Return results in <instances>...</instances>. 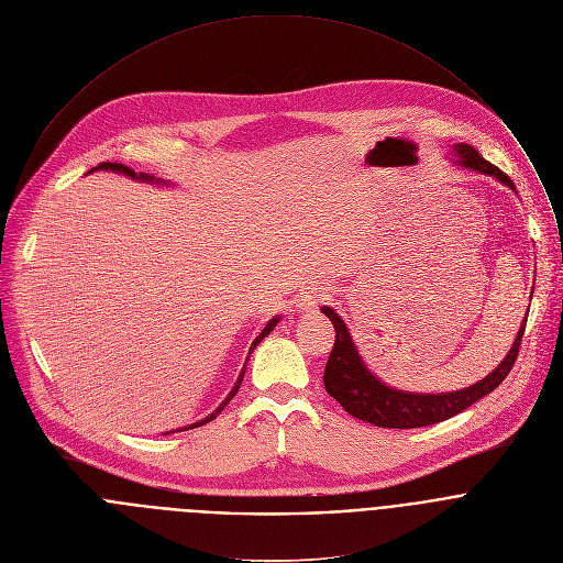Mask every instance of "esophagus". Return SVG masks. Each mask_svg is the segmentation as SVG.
<instances>
[{"instance_id":"1","label":"esophagus","mask_w":563,"mask_h":563,"mask_svg":"<svg viewBox=\"0 0 563 563\" xmlns=\"http://www.w3.org/2000/svg\"><path fill=\"white\" fill-rule=\"evenodd\" d=\"M328 297V290L325 288H306L303 292H301V297H299V308H303V310H310V308H314V306H319L323 299Z\"/></svg>"}]
</instances>
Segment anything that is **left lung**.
<instances>
[{
  "instance_id": "left-lung-1",
  "label": "left lung",
  "mask_w": 563,
  "mask_h": 563,
  "mask_svg": "<svg viewBox=\"0 0 563 563\" xmlns=\"http://www.w3.org/2000/svg\"><path fill=\"white\" fill-rule=\"evenodd\" d=\"M453 152L462 167L493 176L501 185H508L510 189H515L512 180L501 169H497L495 165L484 161L471 145H464V143L453 145ZM321 312L332 321L334 332H336L334 345L328 356L325 372H323L325 391L350 416L372 422L376 427H389V429H413V427H427V424L442 422V420L460 413L462 409L471 407L486 394H490L512 369V363L517 358L519 343L523 336V328H526V319H523L504 361L488 376L477 380L475 385L457 389V391H449V394H413V391H402V389L380 383L365 367L341 317L328 306H323Z\"/></svg>"
}]
</instances>
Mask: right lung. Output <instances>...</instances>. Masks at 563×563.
<instances>
[{
  "label": "right lung",
  "mask_w": 563,
  "mask_h": 563,
  "mask_svg": "<svg viewBox=\"0 0 563 563\" xmlns=\"http://www.w3.org/2000/svg\"><path fill=\"white\" fill-rule=\"evenodd\" d=\"M95 169H106V172L110 169V172H119V174H125V176H130V178H136V180H147V183H163V180H154V176H150V174H136L134 169H130V167H125V165H121V163H101V165H99V167H95ZM95 169H90V172H95ZM277 321H279V317H275V319H271V321L266 323V328H264V330L260 332V336L253 341V345H251V352H253V350L257 347V343H260V341H262V339H264V336H266V334H268V332H271V330L277 325ZM251 352H249V354H251ZM244 372H246V367L240 372V378H238L235 387L231 389V394L224 398V402H222V405H220V407H218V409H216L211 416H207L205 420H200V422H196V424H191V427H187V429H194V427H200V424H207L209 420H213V418H216V416H218V413H220V411H222V409H224V407L231 402V398L238 394V389H240V385H242V378H244ZM180 431H183V429H180Z\"/></svg>",
  "instance_id": "1"
}]
</instances>
